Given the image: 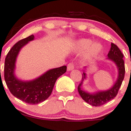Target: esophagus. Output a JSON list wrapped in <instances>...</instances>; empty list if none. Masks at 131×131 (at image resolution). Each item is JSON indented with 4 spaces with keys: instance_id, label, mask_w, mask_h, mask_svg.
<instances>
[{
    "instance_id": "1",
    "label": "esophagus",
    "mask_w": 131,
    "mask_h": 131,
    "mask_svg": "<svg viewBox=\"0 0 131 131\" xmlns=\"http://www.w3.org/2000/svg\"><path fill=\"white\" fill-rule=\"evenodd\" d=\"M74 69H75V65L73 63H69L68 65V68H67L68 71H71Z\"/></svg>"
}]
</instances>
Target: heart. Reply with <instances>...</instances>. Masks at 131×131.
<instances>
[{"label":"heart","instance_id":"b5f03b06","mask_svg":"<svg viewBox=\"0 0 131 131\" xmlns=\"http://www.w3.org/2000/svg\"><path fill=\"white\" fill-rule=\"evenodd\" d=\"M77 51L82 52L86 50L85 57L87 59H92L96 57L103 50V45L100 43H93L90 39L83 38L78 40L75 43Z\"/></svg>","mask_w":131,"mask_h":131}]
</instances>
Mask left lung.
I'll return each mask as SVG.
<instances>
[{
    "mask_svg": "<svg viewBox=\"0 0 131 131\" xmlns=\"http://www.w3.org/2000/svg\"><path fill=\"white\" fill-rule=\"evenodd\" d=\"M123 54L117 46L114 43H111L110 50L108 54L107 60L112 61L116 64L117 68L118 75L117 79L113 86L110 89L104 91H98L94 93H89L86 92L82 88V84L84 79H86V73L83 70L82 80L78 86V91L81 97L86 103L94 106H99L104 105L109 101L112 100L117 95L119 89L122 85L125 76V64L123 59ZM84 68H86L85 67Z\"/></svg>",
    "mask_w": 131,
    "mask_h": 131,
    "instance_id": "obj_1",
    "label": "left lung"
}]
</instances>
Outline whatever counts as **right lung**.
I'll use <instances>...</instances> for the list:
<instances>
[{
	"mask_svg": "<svg viewBox=\"0 0 131 131\" xmlns=\"http://www.w3.org/2000/svg\"><path fill=\"white\" fill-rule=\"evenodd\" d=\"M34 39L31 35L15 44L5 58L4 79L12 94L28 104L36 105L46 100L51 95L58 78L66 72V66L48 70L39 77L32 80H21L15 75L17 57L21 49Z\"/></svg>",
	"mask_w": 131,
	"mask_h": 131,
	"instance_id": "1",
	"label": "right lung"
}]
</instances>
